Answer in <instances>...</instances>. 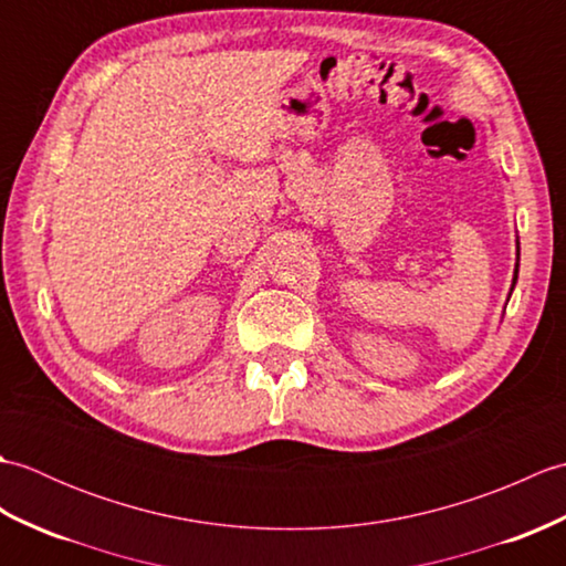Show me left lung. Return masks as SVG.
<instances>
[{
  "instance_id": "left-lung-1",
  "label": "left lung",
  "mask_w": 566,
  "mask_h": 566,
  "mask_svg": "<svg viewBox=\"0 0 566 566\" xmlns=\"http://www.w3.org/2000/svg\"><path fill=\"white\" fill-rule=\"evenodd\" d=\"M518 258H521V248H518ZM515 280H518V264H515V274H513V286H515ZM513 286H511V292H513Z\"/></svg>"
}]
</instances>
